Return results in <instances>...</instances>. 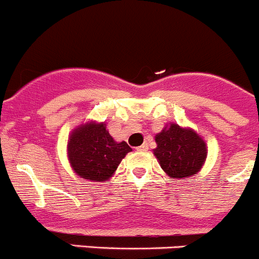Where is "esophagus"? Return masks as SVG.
<instances>
[{"mask_svg":"<svg viewBox=\"0 0 259 259\" xmlns=\"http://www.w3.org/2000/svg\"><path fill=\"white\" fill-rule=\"evenodd\" d=\"M136 150H139V151H147V150H149V145L144 144V145H141V146L137 147Z\"/></svg>","mask_w":259,"mask_h":259,"instance_id":"34e87169","label":"esophagus"}]
</instances>
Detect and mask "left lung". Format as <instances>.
<instances>
[{
  "label": "left lung",
  "mask_w": 259,
  "mask_h": 259,
  "mask_svg": "<svg viewBox=\"0 0 259 259\" xmlns=\"http://www.w3.org/2000/svg\"><path fill=\"white\" fill-rule=\"evenodd\" d=\"M157 147L154 155L160 166L171 178L193 177L207 156L205 141L189 128L171 123L155 137Z\"/></svg>",
  "instance_id": "8db88e82"
}]
</instances>
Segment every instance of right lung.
Returning <instances> with one entry per match:
<instances>
[{
  "label": "right lung",
  "instance_id": "right-lung-1",
  "mask_svg": "<svg viewBox=\"0 0 259 259\" xmlns=\"http://www.w3.org/2000/svg\"><path fill=\"white\" fill-rule=\"evenodd\" d=\"M68 160L83 179L107 181L125 154L132 151L127 142H115L104 123H86L72 132L68 141Z\"/></svg>",
  "mask_w": 259,
  "mask_h": 259
}]
</instances>
